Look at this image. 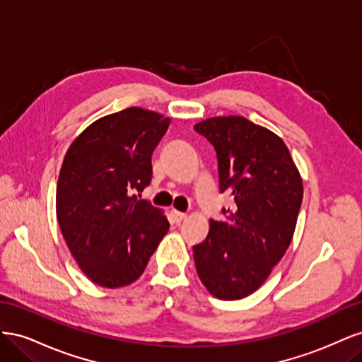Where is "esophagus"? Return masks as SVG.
Returning a JSON list of instances; mask_svg holds the SVG:
<instances>
[{
    "label": "esophagus",
    "instance_id": "obj_1",
    "mask_svg": "<svg viewBox=\"0 0 362 362\" xmlns=\"http://www.w3.org/2000/svg\"><path fill=\"white\" fill-rule=\"evenodd\" d=\"M172 217H173V221L177 222V223H180V222H182L185 217H187V214L185 213H181V211H177V210H172Z\"/></svg>",
    "mask_w": 362,
    "mask_h": 362
}]
</instances>
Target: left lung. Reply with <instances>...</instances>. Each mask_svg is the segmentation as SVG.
<instances>
[{"instance_id":"left-lung-1","label":"left lung","mask_w":362,"mask_h":362,"mask_svg":"<svg viewBox=\"0 0 362 362\" xmlns=\"http://www.w3.org/2000/svg\"><path fill=\"white\" fill-rule=\"evenodd\" d=\"M214 146L221 192L234 196L225 221L193 246L196 272L214 298L237 300L258 290L288 249L303 198L300 173L284 140L243 116L201 120Z\"/></svg>"}]
</instances>
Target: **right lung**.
<instances>
[{
  "instance_id": "right-lung-1",
  "label": "right lung",
  "mask_w": 362,
  "mask_h": 362,
  "mask_svg": "<svg viewBox=\"0 0 362 362\" xmlns=\"http://www.w3.org/2000/svg\"><path fill=\"white\" fill-rule=\"evenodd\" d=\"M169 124L160 113L129 107L95 120L64 156L57 221L72 257L98 286L139 279L168 233L166 216L136 193L151 182L152 152Z\"/></svg>"
}]
</instances>
